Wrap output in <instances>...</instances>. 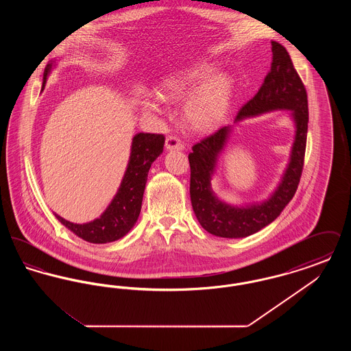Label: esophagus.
Listing matches in <instances>:
<instances>
[{"label":"esophagus","mask_w":351,"mask_h":351,"mask_svg":"<svg viewBox=\"0 0 351 351\" xmlns=\"http://www.w3.org/2000/svg\"><path fill=\"white\" fill-rule=\"evenodd\" d=\"M166 149L167 151L184 150V143L175 135H169L166 139Z\"/></svg>","instance_id":"esophagus-1"}]
</instances>
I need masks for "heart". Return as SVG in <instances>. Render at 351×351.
<instances>
[{
    "label": "heart",
    "instance_id": "heart-1",
    "mask_svg": "<svg viewBox=\"0 0 351 351\" xmlns=\"http://www.w3.org/2000/svg\"><path fill=\"white\" fill-rule=\"evenodd\" d=\"M159 96L168 101L185 100L183 117L195 132L209 133L222 125L230 110L233 80L218 73L213 63H200L167 76L159 84ZM145 108L160 113L159 99L146 101Z\"/></svg>",
    "mask_w": 351,
    "mask_h": 351
}]
</instances>
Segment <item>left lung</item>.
<instances>
[{"label":"left lung","mask_w":351,"mask_h":351,"mask_svg":"<svg viewBox=\"0 0 351 351\" xmlns=\"http://www.w3.org/2000/svg\"><path fill=\"white\" fill-rule=\"evenodd\" d=\"M272 45V63L258 93L238 112L235 122L275 110H289L295 125V138L289 162L282 179L266 200L233 205L221 200L212 189L219 155L225 150L234 126H225L202 139L188 155L191 166V201L201 226L222 238H243L259 232L280 216L295 196L304 166L308 133V97L287 50Z\"/></svg>","instance_id":"obj_1"}]
</instances>
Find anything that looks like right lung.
Wrapping results in <instances>:
<instances>
[{
	"label": "right lung",
	"mask_w": 351,
	"mask_h": 351,
	"mask_svg": "<svg viewBox=\"0 0 351 351\" xmlns=\"http://www.w3.org/2000/svg\"><path fill=\"white\" fill-rule=\"evenodd\" d=\"M53 67L55 62H51L45 69L42 90ZM163 146L165 136L162 134H135L128 167L117 193L100 217L86 223H73L56 213L55 217L68 230L90 243H109L125 237L139 217L151 165L163 152Z\"/></svg>",
	"instance_id": "add662e5"
}]
</instances>
